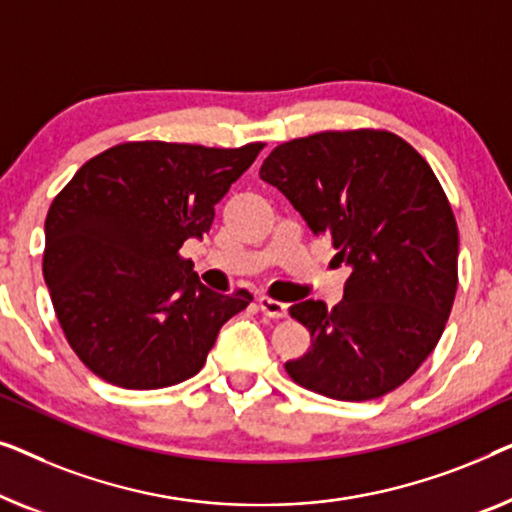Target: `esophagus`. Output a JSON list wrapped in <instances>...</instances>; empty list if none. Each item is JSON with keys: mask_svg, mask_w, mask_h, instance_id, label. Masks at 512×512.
Segmentation results:
<instances>
[{"mask_svg": "<svg viewBox=\"0 0 512 512\" xmlns=\"http://www.w3.org/2000/svg\"><path fill=\"white\" fill-rule=\"evenodd\" d=\"M257 304H259V311H262L264 315H269V318H273V320H280L287 315V304L271 299V297H264V294L257 299Z\"/></svg>", "mask_w": 512, "mask_h": 512, "instance_id": "esophagus-1", "label": "esophagus"}]
</instances>
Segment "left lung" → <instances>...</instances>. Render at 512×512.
<instances>
[{
  "label": "left lung",
  "instance_id": "obj_1",
  "mask_svg": "<svg viewBox=\"0 0 512 512\" xmlns=\"http://www.w3.org/2000/svg\"><path fill=\"white\" fill-rule=\"evenodd\" d=\"M259 178L352 269L331 311L290 308L313 345L287 376L338 401L397 390L441 341L457 292V220L427 160L387 129H345L280 143Z\"/></svg>",
  "mask_w": 512,
  "mask_h": 512
}]
</instances>
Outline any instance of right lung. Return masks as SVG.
I'll return each instance as SVG.
<instances>
[{"instance_id":"right-lung-1","label":"right lung","mask_w":512,"mask_h":512,"mask_svg":"<svg viewBox=\"0 0 512 512\" xmlns=\"http://www.w3.org/2000/svg\"><path fill=\"white\" fill-rule=\"evenodd\" d=\"M241 148L127 141L99 153L46 215L43 278L71 350L106 383L160 390L197 376L253 294L211 292L181 255L255 162Z\"/></svg>"}]
</instances>
